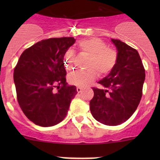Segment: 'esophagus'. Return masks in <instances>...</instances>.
Returning a JSON list of instances; mask_svg holds the SVG:
<instances>
[{
    "instance_id": "1",
    "label": "esophagus",
    "mask_w": 160,
    "mask_h": 160,
    "mask_svg": "<svg viewBox=\"0 0 160 160\" xmlns=\"http://www.w3.org/2000/svg\"><path fill=\"white\" fill-rule=\"evenodd\" d=\"M77 91H78V93L81 92H82V88L81 87H77Z\"/></svg>"
}]
</instances>
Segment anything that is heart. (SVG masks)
<instances>
[{
  "label": "heart",
  "mask_w": 160,
  "mask_h": 160,
  "mask_svg": "<svg viewBox=\"0 0 160 160\" xmlns=\"http://www.w3.org/2000/svg\"><path fill=\"white\" fill-rule=\"evenodd\" d=\"M79 47L82 51L90 56L86 71H76L68 76V81L74 86H87L96 78L97 73L99 74H108L112 71L117 63V52L115 49L109 48L104 40L99 38L84 40L80 42ZM74 51L68 49L65 54V66L67 70L73 68Z\"/></svg>",
  "instance_id": "heart-1"
}]
</instances>
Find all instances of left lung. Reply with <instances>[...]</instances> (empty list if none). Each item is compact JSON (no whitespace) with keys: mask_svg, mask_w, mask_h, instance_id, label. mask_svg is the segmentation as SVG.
<instances>
[{"mask_svg":"<svg viewBox=\"0 0 160 160\" xmlns=\"http://www.w3.org/2000/svg\"><path fill=\"white\" fill-rule=\"evenodd\" d=\"M117 51V63L108 76L93 87L89 102L93 117L107 126L120 125L133 114L142 96L145 70L136 49L120 40L111 39Z\"/></svg>","mask_w":160,"mask_h":160,"instance_id":"left-lung-1","label":"left lung"}]
</instances>
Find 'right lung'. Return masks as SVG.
Masks as SVG:
<instances>
[{
    "mask_svg": "<svg viewBox=\"0 0 160 160\" xmlns=\"http://www.w3.org/2000/svg\"><path fill=\"white\" fill-rule=\"evenodd\" d=\"M74 38L43 40L25 49L19 57L13 80L17 100L28 120L49 127L65 119L71 100L78 93L66 82L65 52Z\"/></svg>",
    "mask_w": 160,
    "mask_h": 160,
    "instance_id": "1",
    "label": "right lung"
}]
</instances>
